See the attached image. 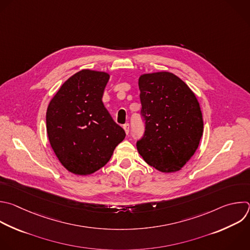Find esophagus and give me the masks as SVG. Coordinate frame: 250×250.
I'll return each instance as SVG.
<instances>
[{
    "instance_id": "esophagus-1",
    "label": "esophagus",
    "mask_w": 250,
    "mask_h": 250,
    "mask_svg": "<svg viewBox=\"0 0 250 250\" xmlns=\"http://www.w3.org/2000/svg\"><path fill=\"white\" fill-rule=\"evenodd\" d=\"M124 129H125V133H126V134H128V133H129V125H128V124L124 125Z\"/></svg>"
}]
</instances>
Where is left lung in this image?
I'll use <instances>...</instances> for the list:
<instances>
[{
  "label": "left lung",
  "mask_w": 250,
  "mask_h": 250,
  "mask_svg": "<svg viewBox=\"0 0 250 250\" xmlns=\"http://www.w3.org/2000/svg\"><path fill=\"white\" fill-rule=\"evenodd\" d=\"M145 131L136 142L144 161L163 173L180 171L198 148L203 119L195 94L168 71L138 79Z\"/></svg>",
  "instance_id": "1"
}]
</instances>
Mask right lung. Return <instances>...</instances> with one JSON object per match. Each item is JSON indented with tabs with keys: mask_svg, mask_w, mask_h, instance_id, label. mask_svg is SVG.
<instances>
[{
	"mask_svg": "<svg viewBox=\"0 0 250 250\" xmlns=\"http://www.w3.org/2000/svg\"><path fill=\"white\" fill-rule=\"evenodd\" d=\"M109 78L104 71L82 69L49 103L48 138L61 164L72 174L86 176L104 167L125 137L102 102Z\"/></svg>",
	"mask_w": 250,
	"mask_h": 250,
	"instance_id": "add662e5",
	"label": "right lung"
}]
</instances>
